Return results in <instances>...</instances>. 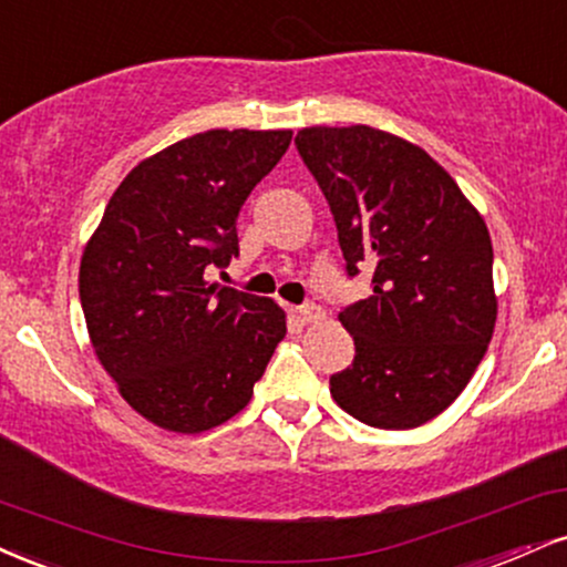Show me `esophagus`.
<instances>
[{"label":"esophagus","instance_id":"1","mask_svg":"<svg viewBox=\"0 0 567 567\" xmlns=\"http://www.w3.org/2000/svg\"><path fill=\"white\" fill-rule=\"evenodd\" d=\"M295 316L302 323H316V321H321V318H323V310L318 308V305L308 302V305H299V308H295Z\"/></svg>","mask_w":567,"mask_h":567}]
</instances>
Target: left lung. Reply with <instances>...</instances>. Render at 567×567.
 <instances>
[{
    "mask_svg": "<svg viewBox=\"0 0 567 567\" xmlns=\"http://www.w3.org/2000/svg\"><path fill=\"white\" fill-rule=\"evenodd\" d=\"M297 151L337 223L348 276L369 299L339 312L355 358L329 379L339 409L379 430L443 414L496 326L494 246L483 217L427 151L374 126H308Z\"/></svg>",
    "mask_w": 567,
    "mask_h": 567,
    "instance_id": "8db88e82",
    "label": "left lung"
}]
</instances>
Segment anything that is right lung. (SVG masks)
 <instances>
[{
    "mask_svg": "<svg viewBox=\"0 0 567 567\" xmlns=\"http://www.w3.org/2000/svg\"><path fill=\"white\" fill-rule=\"evenodd\" d=\"M289 130H209L122 179L84 246L79 297L92 348L140 416L204 432L251 401L286 316L206 281L238 257V212L281 162Z\"/></svg>",
    "mask_w": 567,
    "mask_h": 567,
    "instance_id": "right-lung-1",
    "label": "right lung"
}]
</instances>
